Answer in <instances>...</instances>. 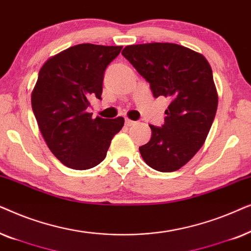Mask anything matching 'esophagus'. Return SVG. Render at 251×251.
<instances>
[{"instance_id":"esophagus-1","label":"esophagus","mask_w":251,"mask_h":251,"mask_svg":"<svg viewBox=\"0 0 251 251\" xmlns=\"http://www.w3.org/2000/svg\"><path fill=\"white\" fill-rule=\"evenodd\" d=\"M134 124H135L134 120H131V119H128V118H125V125H126V126H132V125H134Z\"/></svg>"}]
</instances>
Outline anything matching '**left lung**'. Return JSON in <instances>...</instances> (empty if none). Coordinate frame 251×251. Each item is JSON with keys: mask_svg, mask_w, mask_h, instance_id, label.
Instances as JSON below:
<instances>
[{"mask_svg": "<svg viewBox=\"0 0 251 251\" xmlns=\"http://www.w3.org/2000/svg\"><path fill=\"white\" fill-rule=\"evenodd\" d=\"M122 53L155 98L171 100L164 124L149 125L151 139L140 153L156 171H176L201 149L215 119L218 95L211 66L201 53L176 43L127 46Z\"/></svg>", "mask_w": 251, "mask_h": 251, "instance_id": "obj_1", "label": "left lung"}]
</instances>
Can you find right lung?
Returning a JSON list of instances; mask_svg holds the SVG:
<instances>
[{
	"instance_id": "1",
	"label": "right lung",
	"mask_w": 251,
	"mask_h": 251,
	"mask_svg": "<svg viewBox=\"0 0 251 251\" xmlns=\"http://www.w3.org/2000/svg\"><path fill=\"white\" fill-rule=\"evenodd\" d=\"M122 46L82 43L49 58L32 92V109L45 141L56 158L73 170H88L105 158L123 117L92 118L89 100H101L106 66Z\"/></svg>"
}]
</instances>
